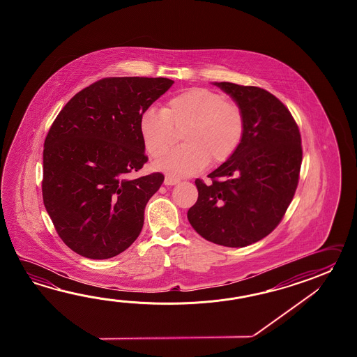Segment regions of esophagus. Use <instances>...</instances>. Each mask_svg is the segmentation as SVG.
I'll return each instance as SVG.
<instances>
[{"label":"esophagus","instance_id":"esophagus-1","mask_svg":"<svg viewBox=\"0 0 357 357\" xmlns=\"http://www.w3.org/2000/svg\"><path fill=\"white\" fill-rule=\"evenodd\" d=\"M178 182H180V180L177 177H174V176H166L165 177V185H176Z\"/></svg>","mask_w":357,"mask_h":357}]
</instances>
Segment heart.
<instances>
[{
	"mask_svg": "<svg viewBox=\"0 0 357 357\" xmlns=\"http://www.w3.org/2000/svg\"><path fill=\"white\" fill-rule=\"evenodd\" d=\"M182 130L185 145L160 160V167L172 175H194L209 160L222 163L235 154L243 142L245 117L240 107L220 93L190 88L168 99L162 111L148 108L139 119L140 137L154 160L175 145Z\"/></svg>",
	"mask_w": 357,
	"mask_h": 357,
	"instance_id": "1",
	"label": "heart"
}]
</instances>
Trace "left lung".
Segmentation results:
<instances>
[{"instance_id":"1","label":"left lung","mask_w":357,"mask_h":357,"mask_svg":"<svg viewBox=\"0 0 357 357\" xmlns=\"http://www.w3.org/2000/svg\"><path fill=\"white\" fill-rule=\"evenodd\" d=\"M243 109L245 132L235 154L195 180L190 225L211 243L243 248L269 235L291 204L303 162L301 135L289 108L251 85L215 83Z\"/></svg>"}]
</instances>
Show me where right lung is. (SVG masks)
<instances>
[{
  "instance_id": "add662e5",
  "label": "right lung",
  "mask_w": 357,
  "mask_h": 357,
  "mask_svg": "<svg viewBox=\"0 0 357 357\" xmlns=\"http://www.w3.org/2000/svg\"><path fill=\"white\" fill-rule=\"evenodd\" d=\"M167 77H103L76 93L45 140L42 195L57 235L76 254L108 259L140 235L160 172L131 178L148 157L140 114L169 89Z\"/></svg>"
}]
</instances>
